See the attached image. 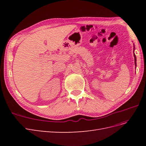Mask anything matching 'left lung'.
<instances>
[{"label": "left lung", "mask_w": 146, "mask_h": 146, "mask_svg": "<svg viewBox=\"0 0 146 146\" xmlns=\"http://www.w3.org/2000/svg\"><path fill=\"white\" fill-rule=\"evenodd\" d=\"M135 46H134V47H133V52H134V51H135ZM134 55V57H135V66H136V55H135V53L133 54Z\"/></svg>", "instance_id": "obj_1"}]
</instances>
